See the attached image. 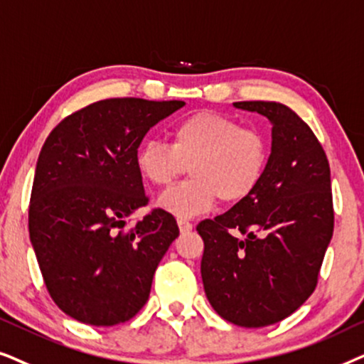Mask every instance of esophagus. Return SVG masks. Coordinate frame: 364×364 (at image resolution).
<instances>
[{
    "label": "esophagus",
    "mask_w": 364,
    "mask_h": 364,
    "mask_svg": "<svg viewBox=\"0 0 364 364\" xmlns=\"http://www.w3.org/2000/svg\"><path fill=\"white\" fill-rule=\"evenodd\" d=\"M178 226H179V231H181L183 235H185V232H190L193 230V225L186 220H178Z\"/></svg>",
    "instance_id": "esophagus-1"
}]
</instances>
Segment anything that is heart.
Returning a JSON list of instances; mask_svg holds the SVG:
<instances>
[{
  "label": "heart",
  "mask_w": 364,
  "mask_h": 364,
  "mask_svg": "<svg viewBox=\"0 0 364 364\" xmlns=\"http://www.w3.org/2000/svg\"><path fill=\"white\" fill-rule=\"evenodd\" d=\"M271 158L268 133L238 119L200 111L178 121L171 146L144 141L136 151V168L154 186H169L190 168L191 179L169 188L158 205L169 215L186 220L205 215L216 201L238 205L263 183Z\"/></svg>",
  "instance_id": "b5f03b06"
}]
</instances>
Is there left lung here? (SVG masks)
I'll list each match as a JSON object with an SVG mask.
<instances>
[{
    "label": "left lung",
    "instance_id": "8db88e82",
    "mask_svg": "<svg viewBox=\"0 0 364 364\" xmlns=\"http://www.w3.org/2000/svg\"><path fill=\"white\" fill-rule=\"evenodd\" d=\"M232 105L271 121V158L253 196L196 226L201 278L221 318L261 328L288 318L316 288L334 228L331 174L321 143L288 106Z\"/></svg>",
    "mask_w": 364,
    "mask_h": 364
}]
</instances>
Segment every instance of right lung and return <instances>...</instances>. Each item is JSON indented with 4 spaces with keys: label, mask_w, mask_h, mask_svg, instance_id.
<instances>
[{
    "label": "right lung",
    "mask_w": 364,
    "mask_h": 364,
    "mask_svg": "<svg viewBox=\"0 0 364 364\" xmlns=\"http://www.w3.org/2000/svg\"><path fill=\"white\" fill-rule=\"evenodd\" d=\"M185 101L109 98L66 116L38 156L28 211L46 289L61 311L93 326L129 321L148 301L153 274L179 228L146 206L136 151L148 129Z\"/></svg>",
    "instance_id": "right-lung-1"
}]
</instances>
